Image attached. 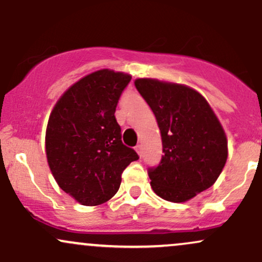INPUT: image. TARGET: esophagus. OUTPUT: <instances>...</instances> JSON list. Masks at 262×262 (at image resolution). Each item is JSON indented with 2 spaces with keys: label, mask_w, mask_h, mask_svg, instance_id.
<instances>
[{
  "label": "esophagus",
  "mask_w": 262,
  "mask_h": 262,
  "mask_svg": "<svg viewBox=\"0 0 262 262\" xmlns=\"http://www.w3.org/2000/svg\"><path fill=\"white\" fill-rule=\"evenodd\" d=\"M135 151L138 152V155H139L140 158H141V156H143V148H141V145L135 146Z\"/></svg>",
  "instance_id": "esophagus-1"
}]
</instances>
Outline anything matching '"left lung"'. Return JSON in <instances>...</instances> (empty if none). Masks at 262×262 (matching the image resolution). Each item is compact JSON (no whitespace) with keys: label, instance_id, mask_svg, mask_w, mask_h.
Returning a JSON list of instances; mask_svg holds the SVG:
<instances>
[{"label":"left lung","instance_id":"left-lung-1","mask_svg":"<svg viewBox=\"0 0 262 262\" xmlns=\"http://www.w3.org/2000/svg\"><path fill=\"white\" fill-rule=\"evenodd\" d=\"M134 85L161 133L164 155L148 172L152 191L181 203L214 185L227 162L228 140L206 98L181 83L137 79Z\"/></svg>","mask_w":262,"mask_h":262}]
</instances>
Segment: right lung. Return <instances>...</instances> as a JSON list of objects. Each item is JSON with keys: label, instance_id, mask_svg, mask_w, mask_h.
<instances>
[{"label": "right lung", "instance_id": "1", "mask_svg": "<svg viewBox=\"0 0 262 262\" xmlns=\"http://www.w3.org/2000/svg\"><path fill=\"white\" fill-rule=\"evenodd\" d=\"M132 76L102 69L69 87L54 106L45 152L54 179L82 206H98L119 189L122 172L139 159L122 143L117 103Z\"/></svg>", "mask_w": 262, "mask_h": 262}]
</instances>
